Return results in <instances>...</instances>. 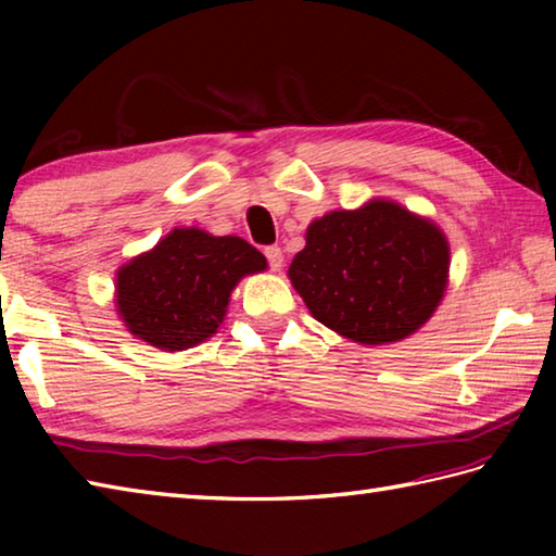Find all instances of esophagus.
I'll return each mask as SVG.
<instances>
[{"mask_svg":"<svg viewBox=\"0 0 556 556\" xmlns=\"http://www.w3.org/2000/svg\"><path fill=\"white\" fill-rule=\"evenodd\" d=\"M265 257H267L271 271H281V267H285V253H281L279 245H267Z\"/></svg>","mask_w":556,"mask_h":556,"instance_id":"1","label":"esophagus"}]
</instances>
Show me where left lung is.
Listing matches in <instances>:
<instances>
[{
  "label": "left lung",
  "instance_id": "8db88e82",
  "mask_svg": "<svg viewBox=\"0 0 556 556\" xmlns=\"http://www.w3.org/2000/svg\"><path fill=\"white\" fill-rule=\"evenodd\" d=\"M448 241L428 217L372 198L305 229L289 279L317 323L363 346L416 334L448 285Z\"/></svg>",
  "mask_w": 556,
  "mask_h": 556
}]
</instances>
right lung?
I'll use <instances>...</instances> for the list:
<instances>
[{
	"label": "right lung",
	"mask_w": 556,
	"mask_h": 556,
	"mask_svg": "<svg viewBox=\"0 0 556 556\" xmlns=\"http://www.w3.org/2000/svg\"><path fill=\"white\" fill-rule=\"evenodd\" d=\"M267 269L241 236L176 227L116 269V315L136 339L176 353L217 334L236 285Z\"/></svg>",
	"instance_id": "1"
}]
</instances>
